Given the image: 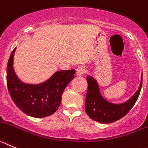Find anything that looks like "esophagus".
I'll return each instance as SVG.
<instances>
[{"label":"esophagus","instance_id":"obj_1","mask_svg":"<svg viewBox=\"0 0 148 148\" xmlns=\"http://www.w3.org/2000/svg\"><path fill=\"white\" fill-rule=\"evenodd\" d=\"M86 69L84 66H79V67L77 69L76 74H77V76H82L86 73Z\"/></svg>","mask_w":148,"mask_h":148}]
</instances>
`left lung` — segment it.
Returning <instances> with one entry per match:
<instances>
[{"mask_svg": "<svg viewBox=\"0 0 148 148\" xmlns=\"http://www.w3.org/2000/svg\"><path fill=\"white\" fill-rule=\"evenodd\" d=\"M86 79L88 90L85 104L86 111L90 119L103 124L116 122L125 116L138 99L142 85V75L140 86L134 95L124 103L114 104L102 97L96 79L91 76H88Z\"/></svg>", "mask_w": 148, "mask_h": 148, "instance_id": "obj_1", "label": "left lung"}]
</instances>
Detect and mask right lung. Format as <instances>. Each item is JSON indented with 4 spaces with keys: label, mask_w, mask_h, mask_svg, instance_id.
Here are the masks:
<instances>
[{
    "label": "right lung",
    "mask_w": 148,
    "mask_h": 148,
    "mask_svg": "<svg viewBox=\"0 0 148 148\" xmlns=\"http://www.w3.org/2000/svg\"><path fill=\"white\" fill-rule=\"evenodd\" d=\"M16 48L12 52L6 69V82L13 102L23 112L35 118L49 116L58 110L62 94L74 77L75 70L54 73L49 79L38 85L26 84L18 79L13 68Z\"/></svg>",
    "instance_id": "add662e5"
}]
</instances>
